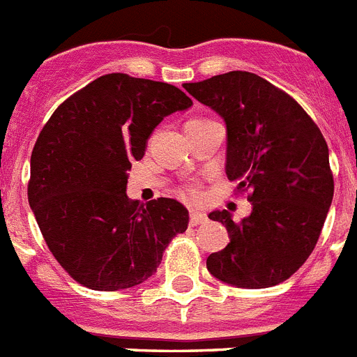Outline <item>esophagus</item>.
Returning a JSON list of instances; mask_svg holds the SVG:
<instances>
[{"instance_id":"34e87169","label":"esophagus","mask_w":357,"mask_h":357,"mask_svg":"<svg viewBox=\"0 0 357 357\" xmlns=\"http://www.w3.org/2000/svg\"><path fill=\"white\" fill-rule=\"evenodd\" d=\"M206 219H208V217L204 215V213H201V212H192V213H190V226H199V225H203V222H206Z\"/></svg>"}]
</instances>
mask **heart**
Returning <instances> with one entry per match:
<instances>
[{
  "label": "heart",
  "mask_w": 357,
  "mask_h": 357,
  "mask_svg": "<svg viewBox=\"0 0 357 357\" xmlns=\"http://www.w3.org/2000/svg\"><path fill=\"white\" fill-rule=\"evenodd\" d=\"M185 192H187V194H188V196H192V197H196L197 196V190H196V188H185Z\"/></svg>",
  "instance_id": "1"
}]
</instances>
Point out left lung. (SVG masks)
Returning <instances> with one entry per match:
<instances>
[{
	"mask_svg": "<svg viewBox=\"0 0 357 357\" xmlns=\"http://www.w3.org/2000/svg\"><path fill=\"white\" fill-rule=\"evenodd\" d=\"M183 88L225 119L226 174L253 204L238 222L226 210L210 213L230 243L206 259V268L244 289L277 286L309 259L333 203L327 142L298 102L250 71Z\"/></svg>",
	"mask_w": 357,
	"mask_h": 357,
	"instance_id": "left-lung-1",
	"label": "left lung"
}]
</instances>
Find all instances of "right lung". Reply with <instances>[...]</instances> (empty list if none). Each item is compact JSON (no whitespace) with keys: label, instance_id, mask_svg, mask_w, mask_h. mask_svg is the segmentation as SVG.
Returning <instances> with one entry per match:
<instances>
[{"label":"right lung","instance_id":"add662e5","mask_svg":"<svg viewBox=\"0 0 357 357\" xmlns=\"http://www.w3.org/2000/svg\"><path fill=\"white\" fill-rule=\"evenodd\" d=\"M176 86L107 73L59 105L30 158L29 203L46 246L71 278L119 291L153 277L188 210L169 197H127V170L154 127L190 107Z\"/></svg>","mask_w":357,"mask_h":357}]
</instances>
